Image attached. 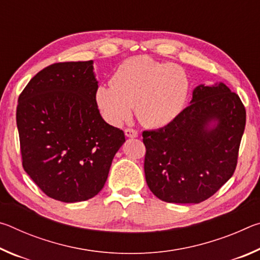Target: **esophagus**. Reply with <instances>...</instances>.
<instances>
[{
	"mask_svg": "<svg viewBox=\"0 0 260 260\" xmlns=\"http://www.w3.org/2000/svg\"><path fill=\"white\" fill-rule=\"evenodd\" d=\"M125 135L126 138H138L139 136V133L136 132L135 129H132V128H126L125 129Z\"/></svg>",
	"mask_w": 260,
	"mask_h": 260,
	"instance_id": "obj_1",
	"label": "esophagus"
}]
</instances>
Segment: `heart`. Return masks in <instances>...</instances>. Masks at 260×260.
<instances>
[{"instance_id": "heart-1", "label": "heart", "mask_w": 260, "mask_h": 260, "mask_svg": "<svg viewBox=\"0 0 260 260\" xmlns=\"http://www.w3.org/2000/svg\"><path fill=\"white\" fill-rule=\"evenodd\" d=\"M190 83L182 68L149 56L125 59L112 74L111 85H100L95 102L104 119L119 126L132 116L150 128L174 121L186 107Z\"/></svg>"}]
</instances>
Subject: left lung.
<instances>
[{
    "mask_svg": "<svg viewBox=\"0 0 260 260\" xmlns=\"http://www.w3.org/2000/svg\"><path fill=\"white\" fill-rule=\"evenodd\" d=\"M244 128V105L225 83L195 87L177 119L143 132L148 187L167 203L208 200L234 173Z\"/></svg>",
    "mask_w": 260,
    "mask_h": 260,
    "instance_id": "8db88e82",
    "label": "left lung"
}]
</instances>
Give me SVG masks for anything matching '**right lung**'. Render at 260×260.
Listing matches in <instances>:
<instances>
[{"label":"right lung","mask_w":260,"mask_h":260,"mask_svg":"<svg viewBox=\"0 0 260 260\" xmlns=\"http://www.w3.org/2000/svg\"><path fill=\"white\" fill-rule=\"evenodd\" d=\"M94 61L49 65L18 99L23 167L37 186L65 203L93 199L102 190L112 159L125 142L95 102Z\"/></svg>","instance_id":"add662e5"}]
</instances>
